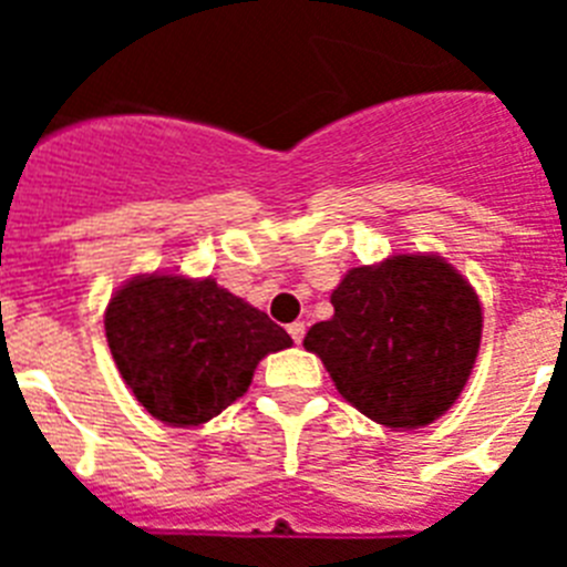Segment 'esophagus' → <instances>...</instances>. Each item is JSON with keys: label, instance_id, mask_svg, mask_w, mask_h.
<instances>
[{"label": "esophagus", "instance_id": "esophagus-1", "mask_svg": "<svg viewBox=\"0 0 567 567\" xmlns=\"http://www.w3.org/2000/svg\"><path fill=\"white\" fill-rule=\"evenodd\" d=\"M289 334H292L295 343H300V340H303V334H307V323H303V320H295V323H289Z\"/></svg>", "mask_w": 567, "mask_h": 567}]
</instances>
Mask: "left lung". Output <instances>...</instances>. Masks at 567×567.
Returning <instances> with one entry per match:
<instances>
[{
    "instance_id": "obj_1",
    "label": "left lung",
    "mask_w": 567,
    "mask_h": 567,
    "mask_svg": "<svg viewBox=\"0 0 567 567\" xmlns=\"http://www.w3.org/2000/svg\"><path fill=\"white\" fill-rule=\"evenodd\" d=\"M332 307L303 346L358 412L417 429L452 409L483 334L477 292L457 269L434 255H394L346 275Z\"/></svg>"
}]
</instances>
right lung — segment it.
<instances>
[{"mask_svg": "<svg viewBox=\"0 0 567 567\" xmlns=\"http://www.w3.org/2000/svg\"><path fill=\"white\" fill-rule=\"evenodd\" d=\"M110 352L135 400L169 425H202L252 383L255 365L292 346L267 312L213 278H133L104 315Z\"/></svg>", "mask_w": 567, "mask_h": 567, "instance_id": "add662e5", "label": "right lung"}]
</instances>
